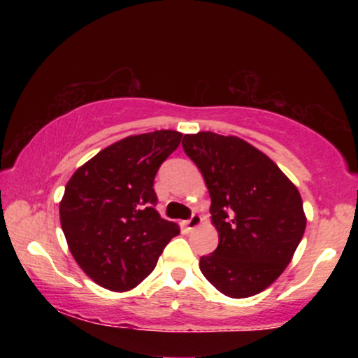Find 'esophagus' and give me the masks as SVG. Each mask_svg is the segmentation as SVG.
I'll use <instances>...</instances> for the list:
<instances>
[{
  "mask_svg": "<svg viewBox=\"0 0 358 358\" xmlns=\"http://www.w3.org/2000/svg\"><path fill=\"white\" fill-rule=\"evenodd\" d=\"M202 223V217H200V215H197V213H192V217H190L189 220H185V228L187 229H194V228H197L199 224Z\"/></svg>",
  "mask_w": 358,
  "mask_h": 358,
  "instance_id": "esophagus-1",
  "label": "esophagus"
}]
</instances>
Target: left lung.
<instances>
[{
    "mask_svg": "<svg viewBox=\"0 0 358 358\" xmlns=\"http://www.w3.org/2000/svg\"><path fill=\"white\" fill-rule=\"evenodd\" d=\"M212 199L218 248L200 257L205 278L231 298L267 288L290 264L306 228L300 192L273 161L238 136L184 135Z\"/></svg>",
    "mask_w": 358,
    "mask_h": 358,
    "instance_id": "obj_1",
    "label": "left lung"
}]
</instances>
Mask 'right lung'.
Here are the masks:
<instances>
[{
  "label": "right lung",
  "mask_w": 358,
  "mask_h": 358,
  "mask_svg": "<svg viewBox=\"0 0 358 358\" xmlns=\"http://www.w3.org/2000/svg\"><path fill=\"white\" fill-rule=\"evenodd\" d=\"M182 134L156 130L99 151L65 187L60 222L68 248L101 287L125 292L153 272L179 227L156 212L153 189L159 166Z\"/></svg>",
  "instance_id": "right-lung-1"
}]
</instances>
